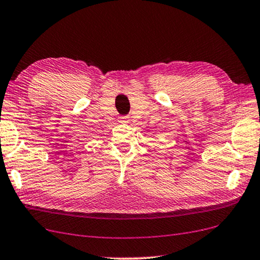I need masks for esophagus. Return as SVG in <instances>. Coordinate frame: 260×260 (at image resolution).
I'll return each instance as SVG.
<instances>
[{"label": "esophagus", "instance_id": "34e87169", "mask_svg": "<svg viewBox=\"0 0 260 260\" xmlns=\"http://www.w3.org/2000/svg\"><path fill=\"white\" fill-rule=\"evenodd\" d=\"M118 122L123 123V124H126V123L130 122V117L129 116H119L118 117Z\"/></svg>", "mask_w": 260, "mask_h": 260}]
</instances>
